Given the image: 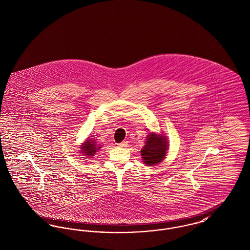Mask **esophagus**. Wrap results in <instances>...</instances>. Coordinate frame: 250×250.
Wrapping results in <instances>:
<instances>
[{
    "mask_svg": "<svg viewBox=\"0 0 250 250\" xmlns=\"http://www.w3.org/2000/svg\"><path fill=\"white\" fill-rule=\"evenodd\" d=\"M127 146H128V142H126V141H124V142L118 144V146L119 147H126Z\"/></svg>",
    "mask_w": 250,
    "mask_h": 250,
    "instance_id": "obj_1",
    "label": "esophagus"
}]
</instances>
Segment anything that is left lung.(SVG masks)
<instances>
[{
	"instance_id": "8db88e82",
	"label": "left lung",
	"mask_w": 250,
	"mask_h": 250,
	"mask_svg": "<svg viewBox=\"0 0 250 250\" xmlns=\"http://www.w3.org/2000/svg\"><path fill=\"white\" fill-rule=\"evenodd\" d=\"M168 143L163 136L156 133L148 134L146 146L141 151L144 162L148 166L162 162L165 158Z\"/></svg>"
}]
</instances>
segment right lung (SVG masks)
Returning <instances> with one entry per match:
<instances>
[{
    "instance_id": "1",
    "label": "right lung",
    "mask_w": 250,
    "mask_h": 250,
    "mask_svg": "<svg viewBox=\"0 0 250 250\" xmlns=\"http://www.w3.org/2000/svg\"><path fill=\"white\" fill-rule=\"evenodd\" d=\"M99 148H101V147H98V146L96 145V142L93 139H89L82 145L81 153H83V155H85L86 157L91 158Z\"/></svg>"
}]
</instances>
